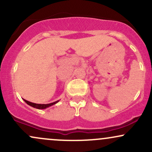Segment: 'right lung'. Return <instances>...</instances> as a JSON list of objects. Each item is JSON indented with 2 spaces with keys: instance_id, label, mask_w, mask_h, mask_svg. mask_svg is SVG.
<instances>
[{
  "instance_id": "add662e5",
  "label": "right lung",
  "mask_w": 152,
  "mask_h": 152,
  "mask_svg": "<svg viewBox=\"0 0 152 152\" xmlns=\"http://www.w3.org/2000/svg\"><path fill=\"white\" fill-rule=\"evenodd\" d=\"M24 101H25V102L26 103V104H28L29 106H32V107H34V108H36V109H46V108L49 107V106H52V105H54V104H56V103L58 102V101H56V102H53V103H50V104H35V103L30 102H28V101L25 100V99H24Z\"/></svg>"
}]
</instances>
